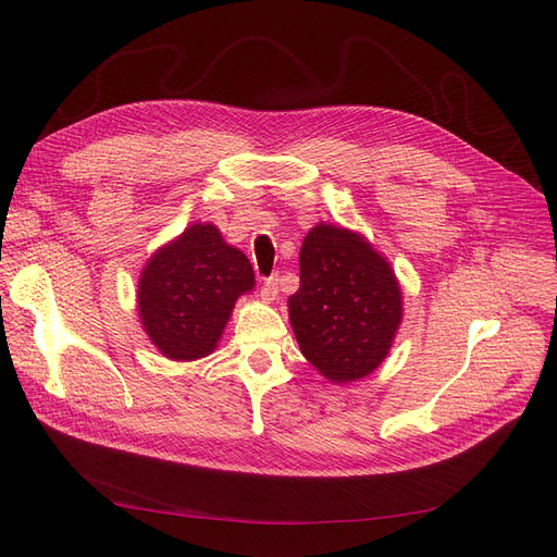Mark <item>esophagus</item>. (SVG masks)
I'll use <instances>...</instances> for the list:
<instances>
[{
    "instance_id": "obj_1",
    "label": "esophagus",
    "mask_w": 557,
    "mask_h": 557,
    "mask_svg": "<svg viewBox=\"0 0 557 557\" xmlns=\"http://www.w3.org/2000/svg\"><path fill=\"white\" fill-rule=\"evenodd\" d=\"M277 294H280V288H277V275H271V277H267V280L261 282V298H263V300L273 302V300L277 298Z\"/></svg>"
}]
</instances>
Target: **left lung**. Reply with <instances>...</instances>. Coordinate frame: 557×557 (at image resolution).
<instances>
[{
    "label": "left lung",
    "mask_w": 557,
    "mask_h": 557,
    "mask_svg": "<svg viewBox=\"0 0 557 557\" xmlns=\"http://www.w3.org/2000/svg\"><path fill=\"white\" fill-rule=\"evenodd\" d=\"M288 318L305 359L345 384L382 363L401 323V294L388 261L359 234L315 225L300 248V288Z\"/></svg>",
    "instance_id": "obj_1"
}]
</instances>
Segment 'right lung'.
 Listing matches in <instances>:
<instances>
[{"mask_svg": "<svg viewBox=\"0 0 557 557\" xmlns=\"http://www.w3.org/2000/svg\"><path fill=\"white\" fill-rule=\"evenodd\" d=\"M255 286L248 257L210 223L187 227L160 248L139 277V318L151 343L173 361L216 347L234 302Z\"/></svg>", "mask_w": 557, "mask_h": 557, "instance_id": "obj_1", "label": "right lung"}]
</instances>
